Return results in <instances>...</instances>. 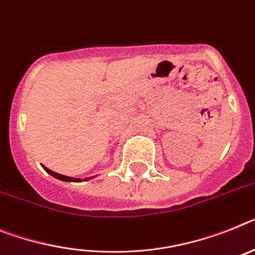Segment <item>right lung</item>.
<instances>
[{
    "label": "right lung",
    "mask_w": 255,
    "mask_h": 255,
    "mask_svg": "<svg viewBox=\"0 0 255 255\" xmlns=\"http://www.w3.org/2000/svg\"><path fill=\"white\" fill-rule=\"evenodd\" d=\"M42 167H44V170L46 171V172H48L49 175H51V176H54L55 179H59V180H62V181H75V183L83 181V180H81V179H76V177H70V176H66V175L58 174V172H54V171L49 170V168L45 167V166H42ZM91 179H92V177H85L84 181L85 180H91Z\"/></svg>",
    "instance_id": "right-lung-1"
}]
</instances>
